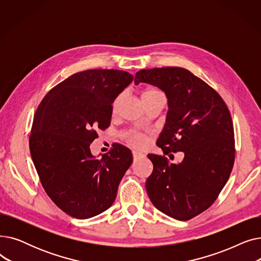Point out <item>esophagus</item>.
Here are the masks:
<instances>
[{"label":"esophagus","instance_id":"esophagus-1","mask_svg":"<svg viewBox=\"0 0 261 261\" xmlns=\"http://www.w3.org/2000/svg\"><path fill=\"white\" fill-rule=\"evenodd\" d=\"M133 159L134 160H138V159H140V158H143L144 156V154L143 153H141V152H136V151H133Z\"/></svg>","mask_w":261,"mask_h":261}]
</instances>
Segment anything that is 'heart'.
<instances>
[{
	"mask_svg": "<svg viewBox=\"0 0 261 261\" xmlns=\"http://www.w3.org/2000/svg\"><path fill=\"white\" fill-rule=\"evenodd\" d=\"M123 96H125V94L121 92V93L117 94L115 96V98L113 99L112 105H111V111L113 114H115L118 111V108L120 106L121 100L123 99ZM142 98H143L144 103H148V102L155 101V100H165V95H164V93L161 90H159L154 87H148V88L144 89V91L142 93ZM121 136H122V139L125 140V142L133 148H141L146 144L145 136L136 130L123 131L121 133Z\"/></svg>",
	"mask_w": 261,
	"mask_h": 261,
	"instance_id": "1",
	"label": "heart"
}]
</instances>
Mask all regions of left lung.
Returning <instances> with one entry per match:
<instances>
[{"mask_svg":"<svg viewBox=\"0 0 261 261\" xmlns=\"http://www.w3.org/2000/svg\"><path fill=\"white\" fill-rule=\"evenodd\" d=\"M134 81L165 92L169 110L156 145L164 154L182 151L186 155L180 164H171L165 155L148 154L153 170L146 181L147 194L160 212L190 220L212 206L234 166L229 110L211 86L183 67L141 70Z\"/></svg>","mask_w":261,"mask_h":261,"instance_id":"8db88e82","label":"left lung"}]
</instances>
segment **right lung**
Returning a JSON list of instances; mask_svg holds the SVG:
<instances>
[{
  "mask_svg": "<svg viewBox=\"0 0 261 261\" xmlns=\"http://www.w3.org/2000/svg\"><path fill=\"white\" fill-rule=\"evenodd\" d=\"M132 80L119 70L79 72L54 87L38 106L31 155L45 193L68 216L99 215L116 198L133 161L130 149L117 144L95 159L90 145L109 127L112 101Z\"/></svg>",
  "mask_w": 261,
  "mask_h": 261,
  "instance_id": "obj_1",
  "label": "right lung"
}]
</instances>
